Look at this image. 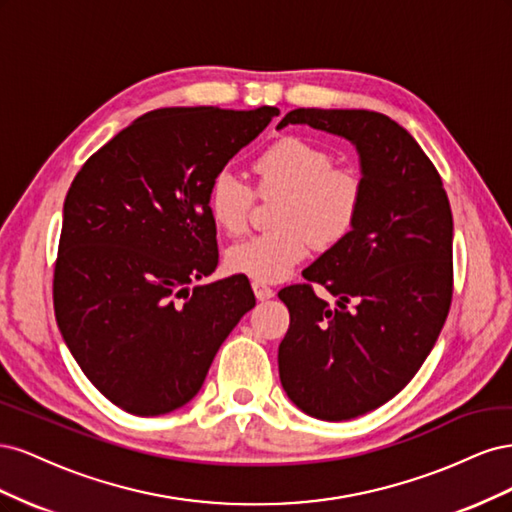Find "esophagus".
Wrapping results in <instances>:
<instances>
[{
	"label": "esophagus",
	"mask_w": 512,
	"mask_h": 512,
	"mask_svg": "<svg viewBox=\"0 0 512 512\" xmlns=\"http://www.w3.org/2000/svg\"><path fill=\"white\" fill-rule=\"evenodd\" d=\"M252 288H254V294H256L258 301H267V299H271L273 294H275L267 284H262V282H254Z\"/></svg>",
	"instance_id": "34e87169"
}]
</instances>
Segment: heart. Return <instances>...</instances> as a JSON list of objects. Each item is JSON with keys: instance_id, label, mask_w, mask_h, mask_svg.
<instances>
[{"instance_id": "obj_1", "label": "heart", "mask_w": 512, "mask_h": 512, "mask_svg": "<svg viewBox=\"0 0 512 512\" xmlns=\"http://www.w3.org/2000/svg\"><path fill=\"white\" fill-rule=\"evenodd\" d=\"M256 192L282 196L277 228L239 241L226 252L232 273L262 284L282 282L307 256L309 245L329 250L348 239L363 209V179L335 166L333 153L303 136H282L252 160ZM254 190L230 173L215 175L207 192L211 222L226 235H239L250 222Z\"/></svg>"}]
</instances>
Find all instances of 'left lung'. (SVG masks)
<instances>
[{
    "label": "left lung",
    "mask_w": 512,
    "mask_h": 512,
    "mask_svg": "<svg viewBox=\"0 0 512 512\" xmlns=\"http://www.w3.org/2000/svg\"><path fill=\"white\" fill-rule=\"evenodd\" d=\"M288 123L344 136L361 158L352 235L303 271L307 284L280 290L290 312L277 352L286 395L320 421H348L393 399L436 344L453 299V213L436 166L391 117L294 108L277 128Z\"/></svg>",
    "instance_id": "obj_1"
}]
</instances>
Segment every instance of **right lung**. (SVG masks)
I'll return each mask as SVG.
<instances>
[{
    "label": "right lung",
    "mask_w": 512,
    "mask_h": 512,
    "mask_svg": "<svg viewBox=\"0 0 512 512\" xmlns=\"http://www.w3.org/2000/svg\"><path fill=\"white\" fill-rule=\"evenodd\" d=\"M275 115V106L158 108L74 177L55 262V318L83 374L121 410L158 416L188 404L256 305L237 275L192 284L218 267L209 185Z\"/></svg>",
    "instance_id": "obj_1"
}]
</instances>
